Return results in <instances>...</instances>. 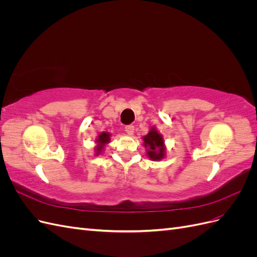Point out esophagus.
<instances>
[{
  "label": "esophagus",
  "instance_id": "1",
  "mask_svg": "<svg viewBox=\"0 0 257 257\" xmlns=\"http://www.w3.org/2000/svg\"><path fill=\"white\" fill-rule=\"evenodd\" d=\"M125 132L128 135H133L134 134V126L133 125H126L125 126Z\"/></svg>",
  "mask_w": 257,
  "mask_h": 257
}]
</instances>
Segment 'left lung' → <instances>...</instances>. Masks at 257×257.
<instances>
[{"label":"left lung","mask_w":257,"mask_h":257,"mask_svg":"<svg viewBox=\"0 0 257 257\" xmlns=\"http://www.w3.org/2000/svg\"><path fill=\"white\" fill-rule=\"evenodd\" d=\"M144 146L147 149V154L152 161H160L165 157V145L163 136L154 126L150 132L143 137Z\"/></svg>","instance_id":"1"}]
</instances>
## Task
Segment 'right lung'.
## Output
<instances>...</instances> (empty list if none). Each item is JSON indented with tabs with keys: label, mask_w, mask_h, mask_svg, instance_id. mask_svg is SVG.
Masks as SVG:
<instances>
[{
	"label": "right lung",
	"mask_w": 257,
	"mask_h": 257,
	"mask_svg": "<svg viewBox=\"0 0 257 257\" xmlns=\"http://www.w3.org/2000/svg\"><path fill=\"white\" fill-rule=\"evenodd\" d=\"M110 136L111 134L107 133V132H103L100 133L97 138H96V146H95V155H98L99 153H102L104 150V147L110 142Z\"/></svg>",
	"instance_id": "1"
}]
</instances>
